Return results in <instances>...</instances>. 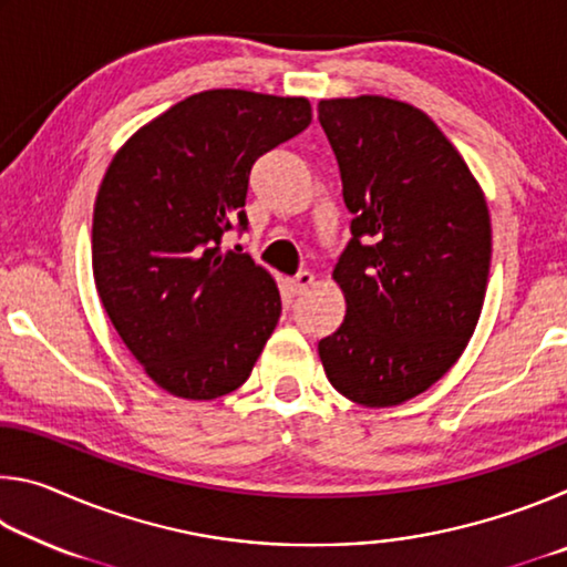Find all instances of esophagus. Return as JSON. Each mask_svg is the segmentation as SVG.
<instances>
[{"mask_svg":"<svg viewBox=\"0 0 567 567\" xmlns=\"http://www.w3.org/2000/svg\"><path fill=\"white\" fill-rule=\"evenodd\" d=\"M312 285H315V275L312 272H300V275H295V277H287L285 290L290 292V297H297V295H302V292L310 290Z\"/></svg>","mask_w":567,"mask_h":567,"instance_id":"1","label":"esophagus"}]
</instances>
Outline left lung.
<instances>
[{
	"instance_id": "8db88e82",
	"label": "left lung",
	"mask_w": 567,
	"mask_h": 567,
	"mask_svg": "<svg viewBox=\"0 0 567 567\" xmlns=\"http://www.w3.org/2000/svg\"><path fill=\"white\" fill-rule=\"evenodd\" d=\"M352 239L332 270L344 320L318 352L332 388L364 408L425 392L473 338L491 272L483 189L437 124L408 102L320 100Z\"/></svg>"
}]
</instances>
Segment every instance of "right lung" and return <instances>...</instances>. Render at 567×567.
I'll list each match as a JSON object with an SVG mask.
<instances>
[{
    "mask_svg": "<svg viewBox=\"0 0 567 567\" xmlns=\"http://www.w3.org/2000/svg\"><path fill=\"white\" fill-rule=\"evenodd\" d=\"M312 120L305 97L207 90L140 127L110 162L92 219V272L114 330L169 395L237 390L282 302L249 255L223 252L257 157Z\"/></svg>",
    "mask_w": 567,
    "mask_h": 567,
    "instance_id": "right-lung-1",
    "label": "right lung"
}]
</instances>
